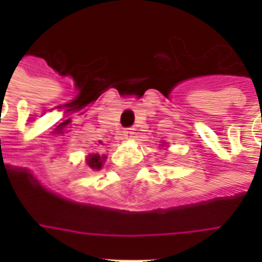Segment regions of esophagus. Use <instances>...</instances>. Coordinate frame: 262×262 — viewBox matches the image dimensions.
I'll return each mask as SVG.
<instances>
[{"mask_svg": "<svg viewBox=\"0 0 262 262\" xmlns=\"http://www.w3.org/2000/svg\"><path fill=\"white\" fill-rule=\"evenodd\" d=\"M123 136H125L126 140H132V139L135 137V129H133V127L125 129V132H123Z\"/></svg>", "mask_w": 262, "mask_h": 262, "instance_id": "esophagus-1", "label": "esophagus"}]
</instances>
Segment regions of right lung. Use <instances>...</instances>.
<instances>
[{"label": "right lung", "instance_id": "obj_1", "mask_svg": "<svg viewBox=\"0 0 262 262\" xmlns=\"http://www.w3.org/2000/svg\"><path fill=\"white\" fill-rule=\"evenodd\" d=\"M105 160H106V156L90 154V156L86 157V164H88V167H91L92 170H101Z\"/></svg>", "mask_w": 262, "mask_h": 262}]
</instances>
